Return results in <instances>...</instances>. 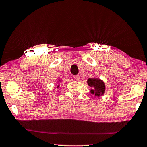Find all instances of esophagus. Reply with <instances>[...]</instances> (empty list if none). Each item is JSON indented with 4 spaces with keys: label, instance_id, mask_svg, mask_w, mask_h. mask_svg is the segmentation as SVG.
<instances>
[{
    "label": "esophagus",
    "instance_id": "esophagus-1",
    "mask_svg": "<svg viewBox=\"0 0 147 147\" xmlns=\"http://www.w3.org/2000/svg\"><path fill=\"white\" fill-rule=\"evenodd\" d=\"M73 78L76 80H78L80 79V76L79 75H74V76H73Z\"/></svg>",
    "mask_w": 147,
    "mask_h": 147
}]
</instances>
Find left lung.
<instances>
[{
	"label": "left lung",
	"mask_w": 147,
	"mask_h": 147,
	"mask_svg": "<svg viewBox=\"0 0 147 147\" xmlns=\"http://www.w3.org/2000/svg\"><path fill=\"white\" fill-rule=\"evenodd\" d=\"M88 86L91 88L90 92L96 96H100L105 93V85L104 82L99 78H88L87 80Z\"/></svg>",
	"instance_id": "1"
}]
</instances>
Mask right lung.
Returning a JSON list of instances; mask_svg holds the SVG:
<instances>
[{
    "label": "right lung",
    "mask_w": 147,
    "mask_h": 147,
    "mask_svg": "<svg viewBox=\"0 0 147 147\" xmlns=\"http://www.w3.org/2000/svg\"><path fill=\"white\" fill-rule=\"evenodd\" d=\"M58 87H59V86H58Z\"/></svg>",
    "instance_id": "1"
}]
</instances>
